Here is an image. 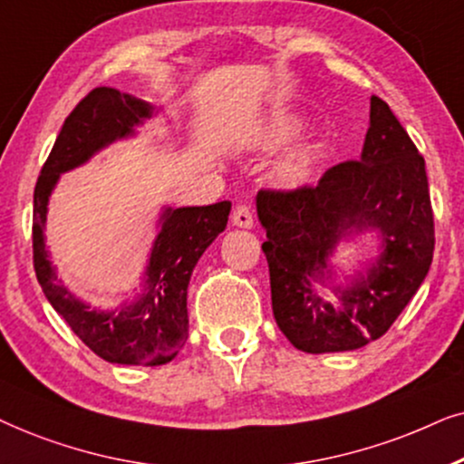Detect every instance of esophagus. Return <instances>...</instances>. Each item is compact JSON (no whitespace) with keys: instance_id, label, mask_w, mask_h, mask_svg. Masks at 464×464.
I'll return each mask as SVG.
<instances>
[{"instance_id":"esophagus-1","label":"esophagus","mask_w":464,"mask_h":464,"mask_svg":"<svg viewBox=\"0 0 464 464\" xmlns=\"http://www.w3.org/2000/svg\"><path fill=\"white\" fill-rule=\"evenodd\" d=\"M231 222L239 228H252L255 225V218H252V212L248 206H237L231 214Z\"/></svg>"}]
</instances>
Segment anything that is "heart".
<instances>
[{
    "mask_svg": "<svg viewBox=\"0 0 464 464\" xmlns=\"http://www.w3.org/2000/svg\"><path fill=\"white\" fill-rule=\"evenodd\" d=\"M304 116L293 112V110H271L248 129V133L244 135V146L261 152L277 150L290 140H295L304 131ZM314 160H316V148L307 141H299L276 160L274 168H271V176L282 187H301L310 180Z\"/></svg>",
    "mask_w": 464,
    "mask_h": 464,
    "instance_id": "heart-1",
    "label": "heart"
}]
</instances>
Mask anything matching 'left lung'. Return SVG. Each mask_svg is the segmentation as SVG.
<instances>
[{
  "label": "left lung",
  "mask_w": 464,
  "mask_h": 464,
  "mask_svg": "<svg viewBox=\"0 0 464 464\" xmlns=\"http://www.w3.org/2000/svg\"><path fill=\"white\" fill-rule=\"evenodd\" d=\"M271 307L280 331L310 354L348 352L391 329L430 269L433 208L424 159L386 102L372 97L358 160L326 169L316 187L258 190ZM375 232L381 255L337 285L330 258L343 238ZM329 287L333 306L315 290Z\"/></svg>",
  "instance_id": "left-lung-1"
}]
</instances>
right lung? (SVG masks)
<instances>
[{
	"label": "right lung",
	"mask_w": 464,
	"mask_h": 464,
	"mask_svg": "<svg viewBox=\"0 0 464 464\" xmlns=\"http://www.w3.org/2000/svg\"><path fill=\"white\" fill-rule=\"evenodd\" d=\"M154 106L110 86L92 89L67 116L34 190V267L46 299L72 331L103 361L157 367L169 362L188 337L187 290L197 261L225 231L231 203L163 208L159 233L141 277V293L112 310L91 307L63 286L44 242L48 199L61 174L92 154L133 138Z\"/></svg>",
	"instance_id": "right-lung-1"
}]
</instances>
